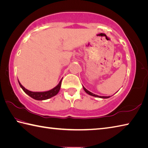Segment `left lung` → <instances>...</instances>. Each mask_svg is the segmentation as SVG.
Returning <instances> with one entry per match:
<instances>
[{
    "label": "left lung",
    "instance_id": "1",
    "mask_svg": "<svg viewBox=\"0 0 148 148\" xmlns=\"http://www.w3.org/2000/svg\"><path fill=\"white\" fill-rule=\"evenodd\" d=\"M83 89H84V90L85 91L86 93H88V95H91V96H93V97H98V98H101V99H108V98H110V96L106 97V96H99V95H95V94H94L93 93H91V92H90V91L86 90V89L84 87V86H83Z\"/></svg>",
    "mask_w": 148,
    "mask_h": 148
}]
</instances>
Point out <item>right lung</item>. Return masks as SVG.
Instances as JSON below:
<instances>
[{
  "instance_id": "add662e5",
  "label": "right lung",
  "mask_w": 148,
  "mask_h": 148,
  "mask_svg": "<svg viewBox=\"0 0 148 148\" xmlns=\"http://www.w3.org/2000/svg\"><path fill=\"white\" fill-rule=\"evenodd\" d=\"M62 79L60 80L59 83H58L55 88L51 89V90H48V91H29L25 88L24 86L21 84V82H19L18 80V82L19 85H20V86H21V88L22 89V90H23L25 93L27 95H29L30 97H32V98H33L35 100H47V99L51 98V97L55 96L58 93V91H59L60 89L61 83H62Z\"/></svg>"
}]
</instances>
